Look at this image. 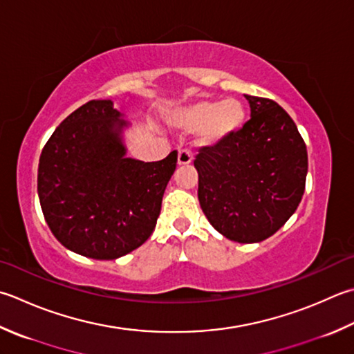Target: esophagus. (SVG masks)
Masks as SVG:
<instances>
[{
  "label": "esophagus",
  "instance_id": "34e87169",
  "mask_svg": "<svg viewBox=\"0 0 354 354\" xmlns=\"http://www.w3.org/2000/svg\"><path fill=\"white\" fill-rule=\"evenodd\" d=\"M193 161V153L189 149H183L179 150L178 153V164L179 165H187Z\"/></svg>",
  "mask_w": 354,
  "mask_h": 354
}]
</instances>
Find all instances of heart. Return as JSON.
I'll return each mask as SVG.
<instances>
[{"label":"heart","mask_w":354,"mask_h":354,"mask_svg":"<svg viewBox=\"0 0 354 354\" xmlns=\"http://www.w3.org/2000/svg\"><path fill=\"white\" fill-rule=\"evenodd\" d=\"M245 121V107L238 100L198 101L173 116V124L189 131L203 130L205 144L218 142L238 131Z\"/></svg>","instance_id":"b5f03b06"}]
</instances>
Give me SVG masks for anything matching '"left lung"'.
I'll return each mask as SVG.
<instances>
[{"label": "left lung", "mask_w": 354, "mask_h": 354, "mask_svg": "<svg viewBox=\"0 0 354 354\" xmlns=\"http://www.w3.org/2000/svg\"><path fill=\"white\" fill-rule=\"evenodd\" d=\"M250 120L195 159L198 199L227 239L252 244L272 236L299 205L308 170L307 147L278 102L244 95Z\"/></svg>", "instance_id": "1"}]
</instances>
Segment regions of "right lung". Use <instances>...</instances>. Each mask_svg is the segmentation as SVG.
<instances>
[{
    "label": "right lung",
    "instance_id": "add662e5",
    "mask_svg": "<svg viewBox=\"0 0 354 354\" xmlns=\"http://www.w3.org/2000/svg\"><path fill=\"white\" fill-rule=\"evenodd\" d=\"M121 116L110 100L86 102L48 138L38 165L39 204L53 236L100 261L150 238L178 161L176 150L156 162L127 158Z\"/></svg>",
    "mask_w": 354,
    "mask_h": 354
}]
</instances>
